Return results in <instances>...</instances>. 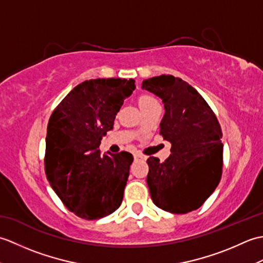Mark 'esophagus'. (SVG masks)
Listing matches in <instances>:
<instances>
[{
	"instance_id": "esophagus-1",
	"label": "esophagus",
	"mask_w": 263,
	"mask_h": 263,
	"mask_svg": "<svg viewBox=\"0 0 263 263\" xmlns=\"http://www.w3.org/2000/svg\"><path fill=\"white\" fill-rule=\"evenodd\" d=\"M133 157H135V160H136V161H137V160H143V159H146V156L140 155V154H135V156H133Z\"/></svg>"
}]
</instances>
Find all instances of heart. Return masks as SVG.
Listing matches in <instances>:
<instances>
[{
    "instance_id": "1",
    "label": "heart",
    "mask_w": 263,
    "mask_h": 263,
    "mask_svg": "<svg viewBox=\"0 0 263 263\" xmlns=\"http://www.w3.org/2000/svg\"><path fill=\"white\" fill-rule=\"evenodd\" d=\"M138 103H139V106H140V108L142 109L144 107H147V106H149V105L157 103V100H156L154 97L149 96V95H141V96L138 99Z\"/></svg>"
}]
</instances>
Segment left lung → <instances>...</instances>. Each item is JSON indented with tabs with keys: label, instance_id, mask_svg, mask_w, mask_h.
Segmentation results:
<instances>
[{
	"label": "left lung",
	"instance_id": "left-lung-1",
	"mask_svg": "<svg viewBox=\"0 0 263 263\" xmlns=\"http://www.w3.org/2000/svg\"><path fill=\"white\" fill-rule=\"evenodd\" d=\"M142 89L164 103L160 135L172 144L164 163L149 157L147 184L154 203L172 214L200 208L221 177V128L202 96L171 74L142 81Z\"/></svg>",
	"mask_w": 263,
	"mask_h": 263
}]
</instances>
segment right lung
<instances>
[{"label": "right lung", "instance_id": "obj_1", "mask_svg": "<svg viewBox=\"0 0 263 263\" xmlns=\"http://www.w3.org/2000/svg\"><path fill=\"white\" fill-rule=\"evenodd\" d=\"M135 88L133 79L86 80L49 117L47 180L66 208L83 219L108 216L122 203L133 156L126 152L100 155L99 144Z\"/></svg>", "mask_w": 263, "mask_h": 263}]
</instances>
